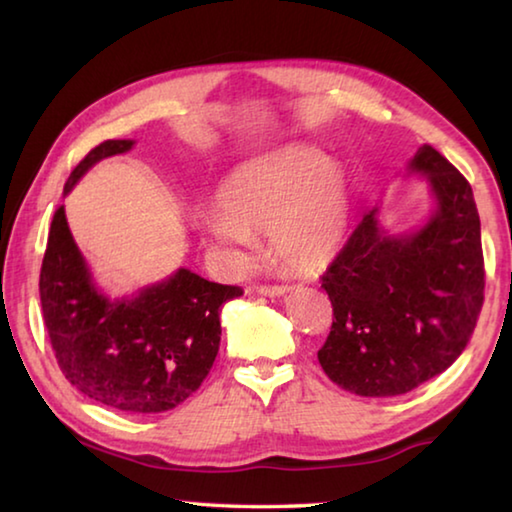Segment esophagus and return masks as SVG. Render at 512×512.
<instances>
[{"mask_svg":"<svg viewBox=\"0 0 512 512\" xmlns=\"http://www.w3.org/2000/svg\"><path fill=\"white\" fill-rule=\"evenodd\" d=\"M289 289H291L289 284H259V287H257L255 291L262 293V296L275 298V296H284V293H287Z\"/></svg>","mask_w":512,"mask_h":512,"instance_id":"obj_1","label":"esophagus"}]
</instances>
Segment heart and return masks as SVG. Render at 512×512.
Returning <instances> with one entry per match:
<instances>
[{
	"mask_svg": "<svg viewBox=\"0 0 512 512\" xmlns=\"http://www.w3.org/2000/svg\"><path fill=\"white\" fill-rule=\"evenodd\" d=\"M350 187L341 164L309 146H289L241 164L219 189V210L198 219L212 244L248 262L255 232L266 230L273 253L291 271L314 273L343 244Z\"/></svg>",
	"mask_w": 512,
	"mask_h": 512,
	"instance_id": "b5f03b06",
	"label": "heart"
}]
</instances>
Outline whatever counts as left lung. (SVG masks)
<instances>
[{
  "instance_id": "obj_1",
  "label": "left lung",
  "mask_w": 512,
  "mask_h": 512,
  "mask_svg": "<svg viewBox=\"0 0 512 512\" xmlns=\"http://www.w3.org/2000/svg\"><path fill=\"white\" fill-rule=\"evenodd\" d=\"M422 173L436 212L420 230L388 235L377 210L363 216L323 275L334 320L318 361L361 397H393L445 372L461 357L483 307L481 221L472 187L424 144Z\"/></svg>"
}]
</instances>
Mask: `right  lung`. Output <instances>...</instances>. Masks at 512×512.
Masks as SVG:
<instances>
[{
    "mask_svg": "<svg viewBox=\"0 0 512 512\" xmlns=\"http://www.w3.org/2000/svg\"><path fill=\"white\" fill-rule=\"evenodd\" d=\"M133 144L108 140L94 146L72 171L63 196L92 164L131 151ZM241 293L178 268L169 280L110 300L94 287L63 205L51 221L40 268L51 348L69 384L110 409L162 413L196 393L219 352L223 302Z\"/></svg>",
    "mask_w": 512,
    "mask_h": 512,
    "instance_id": "obj_1",
    "label": "right lung"
}]
</instances>
